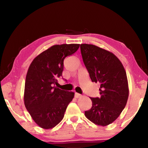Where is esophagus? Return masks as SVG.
I'll use <instances>...</instances> for the list:
<instances>
[{
  "mask_svg": "<svg viewBox=\"0 0 148 148\" xmlns=\"http://www.w3.org/2000/svg\"><path fill=\"white\" fill-rule=\"evenodd\" d=\"M74 96H75V97H76V98H80V97H82V95L77 93V92H75Z\"/></svg>",
  "mask_w": 148,
  "mask_h": 148,
  "instance_id": "34e87169",
  "label": "esophagus"
}]
</instances>
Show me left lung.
Here are the masks:
<instances>
[{"instance_id": "obj_1", "label": "left lung", "mask_w": 148, "mask_h": 148, "mask_svg": "<svg viewBox=\"0 0 148 148\" xmlns=\"http://www.w3.org/2000/svg\"><path fill=\"white\" fill-rule=\"evenodd\" d=\"M85 66L92 82L100 84L101 97L92 98V107L85 116L93 123L106 126L113 123L126 106L129 97L127 74L114 53L92 44L80 45Z\"/></svg>"}]
</instances>
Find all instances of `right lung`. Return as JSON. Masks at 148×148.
Masks as SVG:
<instances>
[{
    "mask_svg": "<svg viewBox=\"0 0 148 148\" xmlns=\"http://www.w3.org/2000/svg\"><path fill=\"white\" fill-rule=\"evenodd\" d=\"M79 44L54 45L35 57L27 71L24 104L32 119L40 127L53 128L63 119L74 92L61 90L53 85L62 76L65 57L74 53Z\"/></svg>",
    "mask_w": 148,
    "mask_h": 148,
    "instance_id": "right-lung-1",
    "label": "right lung"
}]
</instances>
